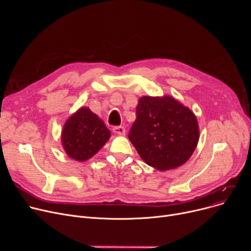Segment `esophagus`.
<instances>
[{"instance_id":"esophagus-1","label":"esophagus","mask_w":251,"mask_h":251,"mask_svg":"<svg viewBox=\"0 0 251 251\" xmlns=\"http://www.w3.org/2000/svg\"><path fill=\"white\" fill-rule=\"evenodd\" d=\"M113 131H114V133H116L118 135H125V132H126L125 128L122 127V126H116V127H114Z\"/></svg>"}]
</instances>
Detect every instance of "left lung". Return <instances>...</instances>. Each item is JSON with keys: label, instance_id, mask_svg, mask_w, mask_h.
<instances>
[{"label": "left lung", "instance_id": "1", "mask_svg": "<svg viewBox=\"0 0 251 251\" xmlns=\"http://www.w3.org/2000/svg\"><path fill=\"white\" fill-rule=\"evenodd\" d=\"M128 138L144 163L167 171L189 160L200 127L194 113L173 97H141Z\"/></svg>", "mask_w": 251, "mask_h": 251}]
</instances>
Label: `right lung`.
Wrapping results in <instances>:
<instances>
[{
	"label": "right lung",
	"instance_id": "right-lung-1",
	"mask_svg": "<svg viewBox=\"0 0 251 251\" xmlns=\"http://www.w3.org/2000/svg\"><path fill=\"white\" fill-rule=\"evenodd\" d=\"M110 137L111 131L101 119L89 108L81 107L65 122L61 143L70 159L85 162L94 156Z\"/></svg>",
	"mask_w": 251,
	"mask_h": 251
}]
</instances>
